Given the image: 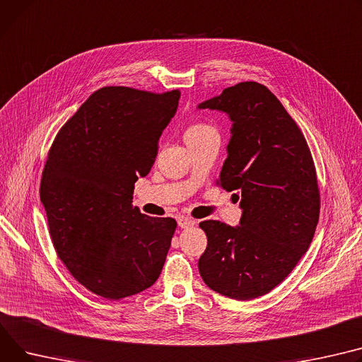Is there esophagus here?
<instances>
[{"mask_svg": "<svg viewBox=\"0 0 362 362\" xmlns=\"http://www.w3.org/2000/svg\"><path fill=\"white\" fill-rule=\"evenodd\" d=\"M177 224H179L180 228H189V227H194L197 224V221L182 215V216H179V218H177Z\"/></svg>", "mask_w": 362, "mask_h": 362, "instance_id": "1", "label": "esophagus"}]
</instances>
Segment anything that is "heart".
Returning a JSON list of instances; mask_svg holds the SVG:
<instances>
[{
	"mask_svg": "<svg viewBox=\"0 0 362 362\" xmlns=\"http://www.w3.org/2000/svg\"><path fill=\"white\" fill-rule=\"evenodd\" d=\"M208 132H215V129L206 124H194L190 125L187 129H186V134H185V138H195V136H201V135H205Z\"/></svg>",
	"mask_w": 362,
	"mask_h": 362,
	"instance_id": "1",
	"label": "heart"
}]
</instances>
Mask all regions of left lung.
<instances>
[{
  "label": "left lung",
  "mask_w": 362,
  "mask_h": 362,
  "mask_svg": "<svg viewBox=\"0 0 362 362\" xmlns=\"http://www.w3.org/2000/svg\"><path fill=\"white\" fill-rule=\"evenodd\" d=\"M233 122L218 183L240 199V226L202 221L208 246L198 268L215 293L234 300L268 294L307 252L320 212L316 168L301 129L281 102L255 81L205 100Z\"/></svg>",
  "instance_id": "1"
}]
</instances>
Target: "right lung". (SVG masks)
<instances>
[{
	"mask_svg": "<svg viewBox=\"0 0 362 362\" xmlns=\"http://www.w3.org/2000/svg\"><path fill=\"white\" fill-rule=\"evenodd\" d=\"M180 91H94L58 132L40 201L58 257L87 290L120 300L161 274L177 223L132 206L134 185L156 161Z\"/></svg>",
	"mask_w": 362,
	"mask_h": 362,
	"instance_id": "1",
	"label": "right lung"
}]
</instances>
